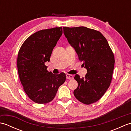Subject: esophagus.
Instances as JSON below:
<instances>
[{"label": "esophagus", "instance_id": "esophagus-1", "mask_svg": "<svg viewBox=\"0 0 131 131\" xmlns=\"http://www.w3.org/2000/svg\"><path fill=\"white\" fill-rule=\"evenodd\" d=\"M66 79H67L71 80V79H73L74 78L73 75H70V74H67L66 75Z\"/></svg>", "mask_w": 131, "mask_h": 131}]
</instances>
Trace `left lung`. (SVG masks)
Instances as JSON below:
<instances>
[{"label":"left lung","mask_w":131,"mask_h":131,"mask_svg":"<svg viewBox=\"0 0 131 131\" xmlns=\"http://www.w3.org/2000/svg\"><path fill=\"white\" fill-rule=\"evenodd\" d=\"M63 29L69 43L87 70L85 77L75 75L78 85L74 94L83 104H93L104 96L112 82L114 55L106 39L97 30L84 26Z\"/></svg>","instance_id":"left-lung-1"}]
</instances>
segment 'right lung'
Segmentation results:
<instances>
[{"mask_svg": "<svg viewBox=\"0 0 131 131\" xmlns=\"http://www.w3.org/2000/svg\"><path fill=\"white\" fill-rule=\"evenodd\" d=\"M62 34V27L40 30L27 38L18 51L19 79L27 95L37 104L52 101L66 80L65 74H53L45 65Z\"/></svg>", "mask_w": 131, "mask_h": 131, "instance_id": "obj_1", "label": "right lung"}]
</instances>
